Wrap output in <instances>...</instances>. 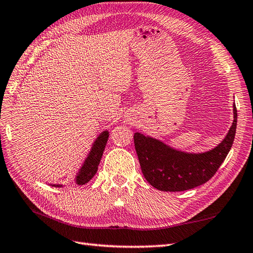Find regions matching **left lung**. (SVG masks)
Listing matches in <instances>:
<instances>
[{
  "instance_id": "8db88e82",
  "label": "left lung",
  "mask_w": 253,
  "mask_h": 253,
  "mask_svg": "<svg viewBox=\"0 0 253 253\" xmlns=\"http://www.w3.org/2000/svg\"><path fill=\"white\" fill-rule=\"evenodd\" d=\"M234 121L225 138L205 153H186L160 139L134 133V145L147 182L162 192H182L200 186L214 175L231 150L237 126V109L233 105Z\"/></svg>"
}]
</instances>
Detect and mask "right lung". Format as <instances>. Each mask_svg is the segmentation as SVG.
<instances>
[{
	"label": "right lung",
	"instance_id": "obj_1",
	"mask_svg": "<svg viewBox=\"0 0 253 253\" xmlns=\"http://www.w3.org/2000/svg\"><path fill=\"white\" fill-rule=\"evenodd\" d=\"M109 137V132L108 130L103 131L102 133L95 139L91 150L88 151L87 157L85 160L83 161V165L78 171L77 175H76V184L77 185H85L91 181L92 177L96 174L97 169H98V165L100 162V159H102L103 153L106 147V144H107ZM52 186L55 187H63L61 184H50Z\"/></svg>",
	"mask_w": 253,
	"mask_h": 253
}]
</instances>
